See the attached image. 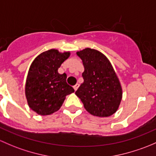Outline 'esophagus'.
<instances>
[{"label": "esophagus", "instance_id": "1", "mask_svg": "<svg viewBox=\"0 0 156 156\" xmlns=\"http://www.w3.org/2000/svg\"><path fill=\"white\" fill-rule=\"evenodd\" d=\"M78 87H79V84H78V83H76V84L74 86H73V89H74L75 91H76V90H77V89H78Z\"/></svg>", "mask_w": 156, "mask_h": 156}]
</instances>
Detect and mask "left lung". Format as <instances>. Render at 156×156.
Returning a JSON list of instances; mask_svg holds the SVG:
<instances>
[{
    "mask_svg": "<svg viewBox=\"0 0 156 156\" xmlns=\"http://www.w3.org/2000/svg\"><path fill=\"white\" fill-rule=\"evenodd\" d=\"M83 61L84 82L75 92L90 114L108 117L116 112L122 89L110 61L96 49L86 48L76 52Z\"/></svg>",
    "mask_w": 156,
    "mask_h": 156,
    "instance_id": "8db88e82",
    "label": "left lung"
}]
</instances>
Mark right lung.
Masks as SVG:
<instances>
[{
  "mask_svg": "<svg viewBox=\"0 0 156 156\" xmlns=\"http://www.w3.org/2000/svg\"><path fill=\"white\" fill-rule=\"evenodd\" d=\"M70 55V52L62 53L57 49H49L40 54L30 65L25 96L30 108L39 115H50L58 111L65 97L74 91L67 83L66 73L58 72Z\"/></svg>",
  "mask_w": 156,
  "mask_h": 156,
  "instance_id": "right-lung-1",
  "label": "right lung"
}]
</instances>
